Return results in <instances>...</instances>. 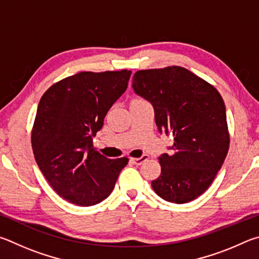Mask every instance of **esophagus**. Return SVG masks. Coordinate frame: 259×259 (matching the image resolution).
<instances>
[{"instance_id":"obj_1","label":"esophagus","mask_w":259,"mask_h":259,"mask_svg":"<svg viewBox=\"0 0 259 259\" xmlns=\"http://www.w3.org/2000/svg\"><path fill=\"white\" fill-rule=\"evenodd\" d=\"M148 159H149V157L147 155H143L142 157H140V158H131V161H132L133 164H135V165H141V164H143L144 161H147Z\"/></svg>"}]
</instances>
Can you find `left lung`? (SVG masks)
Listing matches in <instances>:
<instances>
[{
    "instance_id": "obj_1",
    "label": "left lung",
    "mask_w": 259,
    "mask_h": 259,
    "mask_svg": "<svg viewBox=\"0 0 259 259\" xmlns=\"http://www.w3.org/2000/svg\"><path fill=\"white\" fill-rule=\"evenodd\" d=\"M135 93L150 101L158 130L171 133L170 155L158 160V196L174 203L198 198L210 187L228 155L230 133L223 98L214 85L180 66L139 70Z\"/></svg>"
}]
</instances>
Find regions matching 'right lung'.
<instances>
[{
  "instance_id": "1",
  "label": "right lung",
  "mask_w": 259,
  "mask_h": 259,
  "mask_svg": "<svg viewBox=\"0 0 259 259\" xmlns=\"http://www.w3.org/2000/svg\"><path fill=\"white\" fill-rule=\"evenodd\" d=\"M131 70L81 71L50 86L40 98L31 147L40 171L68 202L93 206L115 188L128 158L108 159L92 138L109 109L125 92Z\"/></svg>"
}]
</instances>
